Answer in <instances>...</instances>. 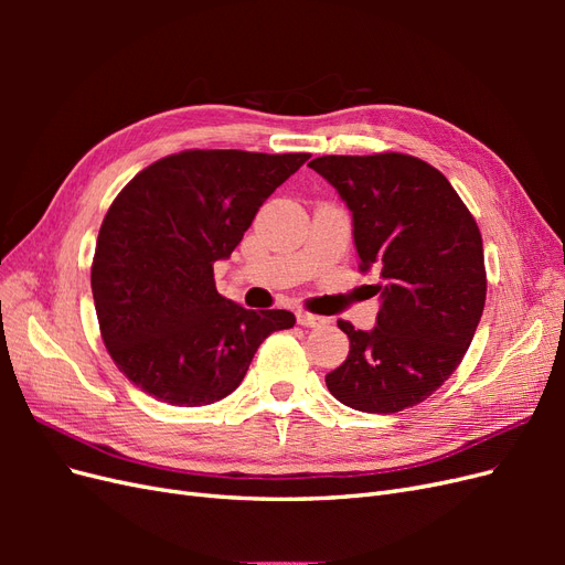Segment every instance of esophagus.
I'll return each instance as SVG.
<instances>
[{
  "label": "esophagus",
  "mask_w": 565,
  "mask_h": 565,
  "mask_svg": "<svg viewBox=\"0 0 565 565\" xmlns=\"http://www.w3.org/2000/svg\"><path fill=\"white\" fill-rule=\"evenodd\" d=\"M297 322L301 324V328H322V324H324V318L313 316V313H303V311H299V313H297Z\"/></svg>",
  "instance_id": "1"
}]
</instances>
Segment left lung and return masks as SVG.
Listing matches in <instances>:
<instances>
[{
    "label": "left lung",
    "instance_id": "1",
    "mask_svg": "<svg viewBox=\"0 0 565 565\" xmlns=\"http://www.w3.org/2000/svg\"><path fill=\"white\" fill-rule=\"evenodd\" d=\"M351 212L361 270H380L377 324L339 320L347 361L324 384L353 409L401 413L429 398L465 358L486 306L483 241L438 169L401 152L309 162Z\"/></svg>",
    "mask_w": 565,
    "mask_h": 565
}]
</instances>
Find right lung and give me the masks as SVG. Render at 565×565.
Listing matches in <instances>:
<instances>
[{
  "instance_id": "right-lung-1",
  "label": "right lung",
  "mask_w": 565,
  "mask_h": 565,
  "mask_svg": "<svg viewBox=\"0 0 565 565\" xmlns=\"http://www.w3.org/2000/svg\"><path fill=\"white\" fill-rule=\"evenodd\" d=\"M309 152L183 150L136 174L100 224L92 292L104 344L125 377L169 405H210L245 380L262 341L295 313L247 311L216 292L266 198Z\"/></svg>"
}]
</instances>
